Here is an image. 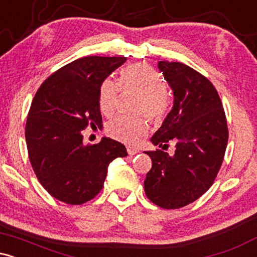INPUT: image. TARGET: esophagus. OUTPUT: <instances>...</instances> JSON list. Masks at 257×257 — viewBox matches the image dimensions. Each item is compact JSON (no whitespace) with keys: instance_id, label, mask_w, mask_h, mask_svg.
Returning a JSON list of instances; mask_svg holds the SVG:
<instances>
[{"instance_id":"obj_1","label":"esophagus","mask_w":257,"mask_h":257,"mask_svg":"<svg viewBox=\"0 0 257 257\" xmlns=\"http://www.w3.org/2000/svg\"><path fill=\"white\" fill-rule=\"evenodd\" d=\"M126 151H128V155H131V156H134V155H137V153L139 152V150L134 149V147H131V146H129L128 149H126Z\"/></svg>"}]
</instances>
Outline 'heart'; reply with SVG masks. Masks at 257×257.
I'll return each mask as SVG.
<instances>
[{"instance_id": "1", "label": "heart", "mask_w": 257, "mask_h": 257, "mask_svg": "<svg viewBox=\"0 0 257 257\" xmlns=\"http://www.w3.org/2000/svg\"><path fill=\"white\" fill-rule=\"evenodd\" d=\"M120 88L140 94L138 111L150 118L162 120L169 110L170 100L166 90V79L149 65L135 64L125 67L119 75V84L113 79L102 82L99 90V108L102 114L111 116L117 108ZM111 138L125 144H137L139 139L147 134L149 123L143 117L118 116L106 126Z\"/></svg>"}]
</instances>
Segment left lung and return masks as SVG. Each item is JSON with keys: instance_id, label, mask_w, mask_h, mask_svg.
Masks as SVG:
<instances>
[{"instance_id": "left-lung-1", "label": "left lung", "mask_w": 257, "mask_h": 257, "mask_svg": "<svg viewBox=\"0 0 257 257\" xmlns=\"http://www.w3.org/2000/svg\"><path fill=\"white\" fill-rule=\"evenodd\" d=\"M158 69L174 95L172 111L151 138L162 149L175 143V153L145 151L147 198L163 209H178L199 198L213 185L225 156L228 129L219 94L211 82L181 63L159 61Z\"/></svg>"}]
</instances>
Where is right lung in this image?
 <instances>
[{
    "instance_id": "right-lung-1",
    "label": "right lung",
    "mask_w": 257,
    "mask_h": 257,
    "mask_svg": "<svg viewBox=\"0 0 257 257\" xmlns=\"http://www.w3.org/2000/svg\"><path fill=\"white\" fill-rule=\"evenodd\" d=\"M124 57H84L52 73L38 88L25 126L30 163L51 196L79 205L104 187L108 164L125 157L123 144L102 138L84 145L82 131L101 128L99 90Z\"/></svg>"
}]
</instances>
